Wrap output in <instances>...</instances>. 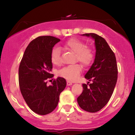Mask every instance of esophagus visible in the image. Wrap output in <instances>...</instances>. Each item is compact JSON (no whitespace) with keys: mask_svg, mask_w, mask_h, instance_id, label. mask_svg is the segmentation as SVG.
<instances>
[{"mask_svg":"<svg viewBox=\"0 0 135 135\" xmlns=\"http://www.w3.org/2000/svg\"><path fill=\"white\" fill-rule=\"evenodd\" d=\"M66 84H67V86H71V85H72V83L68 80V81L66 82Z\"/></svg>","mask_w":135,"mask_h":135,"instance_id":"obj_1","label":"esophagus"}]
</instances>
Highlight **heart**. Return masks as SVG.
I'll return each instance as SVG.
<instances>
[{"label":"heart","mask_w":135,"mask_h":135,"mask_svg":"<svg viewBox=\"0 0 135 135\" xmlns=\"http://www.w3.org/2000/svg\"><path fill=\"white\" fill-rule=\"evenodd\" d=\"M63 47L75 54L76 60H78L84 66H89L93 62L94 59V52L89 47H86V44L78 38H71L66 42ZM51 61L55 65H59L61 63L60 49L58 47L52 49L51 53ZM82 71L80 65L75 64L66 66L60 70L58 72L60 76L66 80L74 81L76 80Z\"/></svg>","instance_id":"1"}]
</instances>
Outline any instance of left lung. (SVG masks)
<instances>
[{
    "mask_svg": "<svg viewBox=\"0 0 135 135\" xmlns=\"http://www.w3.org/2000/svg\"><path fill=\"white\" fill-rule=\"evenodd\" d=\"M82 36L94 40L96 53L93 63L84 77L92 83L83 84V91L77 98L82 109L89 112H97L109 101L117 80V66L114 52L106 41L96 33H84Z\"/></svg>",
    "mask_w": 135,
    "mask_h": 135,
    "instance_id": "1",
    "label": "left lung"
}]
</instances>
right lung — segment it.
I'll use <instances>...</instances> for the list:
<instances>
[{
	"label": "right lung",
	"mask_w": 135,
	"mask_h": 135,
	"mask_svg": "<svg viewBox=\"0 0 135 135\" xmlns=\"http://www.w3.org/2000/svg\"><path fill=\"white\" fill-rule=\"evenodd\" d=\"M60 39L52 36L38 37L23 54L19 67L20 91L27 104L39 115L49 114L58 105L60 94L66 87V80L58 77L51 86L46 80L53 77L51 53Z\"/></svg>",
	"instance_id": "add662e5"
}]
</instances>
